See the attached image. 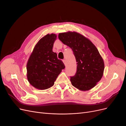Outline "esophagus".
I'll return each mask as SVG.
<instances>
[{
  "label": "esophagus",
  "instance_id": "obj_1",
  "mask_svg": "<svg viewBox=\"0 0 126 126\" xmlns=\"http://www.w3.org/2000/svg\"><path fill=\"white\" fill-rule=\"evenodd\" d=\"M63 63H64V65H66V60H65V59H63Z\"/></svg>",
  "mask_w": 126,
  "mask_h": 126
}]
</instances>
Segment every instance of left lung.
I'll list each match as a JSON object with an SVG mask.
<instances>
[{
	"label": "left lung",
	"instance_id": "obj_1",
	"mask_svg": "<svg viewBox=\"0 0 126 126\" xmlns=\"http://www.w3.org/2000/svg\"><path fill=\"white\" fill-rule=\"evenodd\" d=\"M59 40L72 49L77 63V71L70 77L72 86L81 91L93 88L104 74V60L96 47L89 39L77 32L60 33Z\"/></svg>",
	"mask_w": 126,
	"mask_h": 126
}]
</instances>
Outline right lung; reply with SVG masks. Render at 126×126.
<instances>
[{"label": "right lung", "instance_id": "obj_1", "mask_svg": "<svg viewBox=\"0 0 126 126\" xmlns=\"http://www.w3.org/2000/svg\"><path fill=\"white\" fill-rule=\"evenodd\" d=\"M57 35L47 34L34 47L27 63V77L35 88L47 89L54 85L57 77L65 66L52 51Z\"/></svg>", "mask_w": 126, "mask_h": 126}]
</instances>
